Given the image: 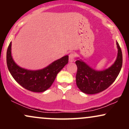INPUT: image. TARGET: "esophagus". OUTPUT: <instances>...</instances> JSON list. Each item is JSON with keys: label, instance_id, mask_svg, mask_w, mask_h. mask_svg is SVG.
Here are the masks:
<instances>
[{"label": "esophagus", "instance_id": "1", "mask_svg": "<svg viewBox=\"0 0 129 129\" xmlns=\"http://www.w3.org/2000/svg\"><path fill=\"white\" fill-rule=\"evenodd\" d=\"M75 54L73 53H71L69 55V61L70 62H73L74 60H75Z\"/></svg>", "mask_w": 129, "mask_h": 129}]
</instances>
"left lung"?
<instances>
[{"label": "left lung", "instance_id": "left-lung-1", "mask_svg": "<svg viewBox=\"0 0 129 129\" xmlns=\"http://www.w3.org/2000/svg\"><path fill=\"white\" fill-rule=\"evenodd\" d=\"M116 45L118 54L116 60L107 69L96 70L81 59H78L75 62L78 67L76 85L81 91L88 94L98 93L107 89L115 81L122 65V51L117 41Z\"/></svg>", "mask_w": 129, "mask_h": 129}]
</instances>
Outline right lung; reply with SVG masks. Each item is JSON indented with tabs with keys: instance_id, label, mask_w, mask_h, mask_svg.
<instances>
[{
	"instance_id": "add662e5",
	"label": "right lung",
	"mask_w": 129,
	"mask_h": 129,
	"mask_svg": "<svg viewBox=\"0 0 129 129\" xmlns=\"http://www.w3.org/2000/svg\"><path fill=\"white\" fill-rule=\"evenodd\" d=\"M69 56L53 62L44 69L31 70L20 67L13 60L11 54V42L7 52V63L9 72L15 81L25 89L33 92H43L49 88L57 73L67 64Z\"/></svg>"
}]
</instances>
